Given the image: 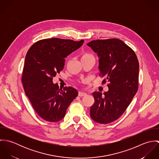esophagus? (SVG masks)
I'll return each instance as SVG.
<instances>
[{
    "mask_svg": "<svg viewBox=\"0 0 159 159\" xmlns=\"http://www.w3.org/2000/svg\"><path fill=\"white\" fill-rule=\"evenodd\" d=\"M87 95V93L86 92H80L78 93V95L80 97H83V96H86Z\"/></svg>",
    "mask_w": 159,
    "mask_h": 159,
    "instance_id": "obj_1",
    "label": "esophagus"
}]
</instances>
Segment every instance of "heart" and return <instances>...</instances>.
<instances>
[{"label":"heart","instance_id":"heart-1","mask_svg":"<svg viewBox=\"0 0 159 159\" xmlns=\"http://www.w3.org/2000/svg\"><path fill=\"white\" fill-rule=\"evenodd\" d=\"M91 57H93L91 54H89V53H87V52H84L81 56V60L88 59V58H91Z\"/></svg>","mask_w":159,"mask_h":159}]
</instances>
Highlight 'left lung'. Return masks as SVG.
I'll list each match as a JSON object with an SVG mask.
<instances>
[{
	"label": "left lung",
	"instance_id": "1",
	"mask_svg": "<svg viewBox=\"0 0 159 159\" xmlns=\"http://www.w3.org/2000/svg\"><path fill=\"white\" fill-rule=\"evenodd\" d=\"M97 54L100 75L103 83H108L103 95L93 92L95 102L91 106L92 119L108 124L124 113L138 88L139 63L135 52L122 40L113 39L93 40L87 43Z\"/></svg>",
	"mask_w": 159,
	"mask_h": 159
}]
</instances>
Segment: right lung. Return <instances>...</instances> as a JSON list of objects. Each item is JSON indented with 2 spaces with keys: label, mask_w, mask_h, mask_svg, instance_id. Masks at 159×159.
Here are the masks:
<instances>
[{
  "label": "right lung",
  "mask_w": 159,
  "mask_h": 159,
  "mask_svg": "<svg viewBox=\"0 0 159 159\" xmlns=\"http://www.w3.org/2000/svg\"><path fill=\"white\" fill-rule=\"evenodd\" d=\"M84 43L52 38L40 40L30 47L25 58L22 83L34 109L49 122L62 119L78 91L72 87L59 89L53 77L64 67L65 58Z\"/></svg>",
  "instance_id": "right-lung-1"
}]
</instances>
